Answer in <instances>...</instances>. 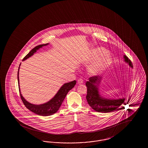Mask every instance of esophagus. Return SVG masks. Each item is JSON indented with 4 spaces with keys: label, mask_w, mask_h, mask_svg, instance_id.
<instances>
[{
    "label": "esophagus",
    "mask_w": 148,
    "mask_h": 148,
    "mask_svg": "<svg viewBox=\"0 0 148 148\" xmlns=\"http://www.w3.org/2000/svg\"><path fill=\"white\" fill-rule=\"evenodd\" d=\"M83 80L82 79H79L78 80H77V83L79 84H82V83H83Z\"/></svg>",
    "instance_id": "obj_1"
}]
</instances>
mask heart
<instances>
[{
	"label": "heart",
	"instance_id": "heart-1",
	"mask_svg": "<svg viewBox=\"0 0 148 148\" xmlns=\"http://www.w3.org/2000/svg\"><path fill=\"white\" fill-rule=\"evenodd\" d=\"M104 50L101 49H98L95 50L96 56H101L104 54ZM111 56L109 54L103 55L98 59L95 64L90 68V72L92 74H97L99 71L103 70L107 66H108L111 62Z\"/></svg>",
	"mask_w": 148,
	"mask_h": 148
}]
</instances>
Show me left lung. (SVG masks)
I'll return each instance as SVG.
<instances>
[{"mask_svg": "<svg viewBox=\"0 0 148 148\" xmlns=\"http://www.w3.org/2000/svg\"><path fill=\"white\" fill-rule=\"evenodd\" d=\"M124 62L133 68V65L127 56H124ZM130 79H131V77L129 78V80ZM101 79L102 77L94 76L89 77V81L86 83V85L87 86V95L86 98L89 105L91 106L92 109L100 113H109L115 110L119 109L118 108L120 106H121L123 103L125 104L124 101L126 99L125 98L127 97V92L130 89L129 79L127 81L128 83H127V80H125V83L124 80H123V85H121L119 90V92L121 93V96L123 95V97L122 98L116 99L106 98L100 95L99 92V86Z\"/></svg>", "mask_w": 148, "mask_h": 148, "instance_id": "8db88e82", "label": "left lung"}]
</instances>
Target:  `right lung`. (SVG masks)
<instances>
[{"mask_svg": "<svg viewBox=\"0 0 148 148\" xmlns=\"http://www.w3.org/2000/svg\"><path fill=\"white\" fill-rule=\"evenodd\" d=\"M49 43H47L45 44L39 45L35 47V48H34L24 58V59H23V61L27 59L29 57L32 56L38 50L42 48V47L46 46ZM21 65V64H20L19 65L18 71V81L19 90L21 98L23 103L26 106V108H28L31 112L41 116H49L57 112V111L59 110V109L60 108V106L62 105L65 97L66 96L68 92H69L72 88H73L75 85L76 84V80L72 81L69 83H65L60 88V89L58 90V92H57L55 96L51 100H50L49 101L40 105L33 104L29 103L28 101H27L24 98V97L22 96L21 92L20 86H19V71Z\"/></svg>", "mask_w": 148, "mask_h": 148, "instance_id": "1", "label": "right lung"}]
</instances>
